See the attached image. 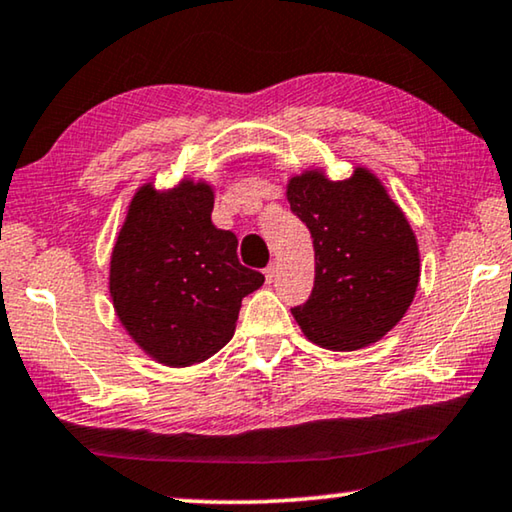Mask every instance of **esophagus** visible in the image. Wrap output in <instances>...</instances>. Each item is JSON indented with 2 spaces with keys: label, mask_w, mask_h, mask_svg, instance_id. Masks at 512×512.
Listing matches in <instances>:
<instances>
[{
  "label": "esophagus",
  "mask_w": 512,
  "mask_h": 512,
  "mask_svg": "<svg viewBox=\"0 0 512 512\" xmlns=\"http://www.w3.org/2000/svg\"><path fill=\"white\" fill-rule=\"evenodd\" d=\"M276 273H278V266L276 264H269L264 269V278H266V282H273L276 280Z\"/></svg>",
  "instance_id": "1"
}]
</instances>
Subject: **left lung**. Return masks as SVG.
I'll return each mask as SVG.
<instances>
[{
  "mask_svg": "<svg viewBox=\"0 0 512 512\" xmlns=\"http://www.w3.org/2000/svg\"><path fill=\"white\" fill-rule=\"evenodd\" d=\"M287 200L315 248V287L292 308L305 338L333 352L377 342L404 317L421 276L402 209L365 167L345 181L303 172L289 179Z\"/></svg>",
  "mask_w": 512,
  "mask_h": 512,
  "instance_id": "obj_1",
  "label": "left lung"
}]
</instances>
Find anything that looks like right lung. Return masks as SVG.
<instances>
[{
	"label": "right lung",
	"mask_w": 512,
	"mask_h": 512,
	"mask_svg": "<svg viewBox=\"0 0 512 512\" xmlns=\"http://www.w3.org/2000/svg\"><path fill=\"white\" fill-rule=\"evenodd\" d=\"M213 190H137L110 259V296L128 335L172 368L207 361L232 340L243 296L262 287L241 266L236 236L211 223Z\"/></svg>",
	"instance_id": "add662e5"
}]
</instances>
